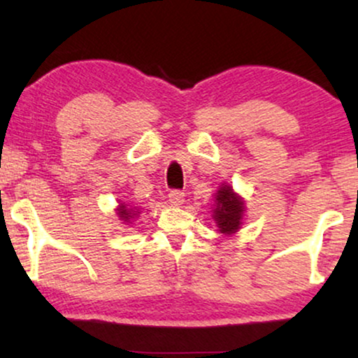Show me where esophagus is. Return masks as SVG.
Returning a JSON list of instances; mask_svg holds the SVG:
<instances>
[{"label":"esophagus","mask_w":358,"mask_h":358,"mask_svg":"<svg viewBox=\"0 0 358 358\" xmlns=\"http://www.w3.org/2000/svg\"><path fill=\"white\" fill-rule=\"evenodd\" d=\"M169 203L173 205V207H179V205H182L184 203V192H180V190H171Z\"/></svg>","instance_id":"esophagus-1"}]
</instances>
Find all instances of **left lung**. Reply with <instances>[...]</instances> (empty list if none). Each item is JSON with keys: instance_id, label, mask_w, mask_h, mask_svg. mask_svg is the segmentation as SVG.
<instances>
[{"instance_id": "1", "label": "left lung", "mask_w": 358, "mask_h": 358, "mask_svg": "<svg viewBox=\"0 0 358 358\" xmlns=\"http://www.w3.org/2000/svg\"><path fill=\"white\" fill-rule=\"evenodd\" d=\"M213 220L217 222L220 233L233 234L241 228L244 217V200L234 192L231 185L222 184V187L215 194Z\"/></svg>"}]
</instances>
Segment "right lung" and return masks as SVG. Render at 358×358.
Returning <instances> with one entry per match:
<instances>
[{"label": "right lung", "instance_id": "1", "mask_svg": "<svg viewBox=\"0 0 358 358\" xmlns=\"http://www.w3.org/2000/svg\"><path fill=\"white\" fill-rule=\"evenodd\" d=\"M138 213H140L138 210L135 207L130 208L127 203H119V207H117V215H119V218L125 223H130V220L138 217Z\"/></svg>", "mask_w": 358, "mask_h": 358}]
</instances>
